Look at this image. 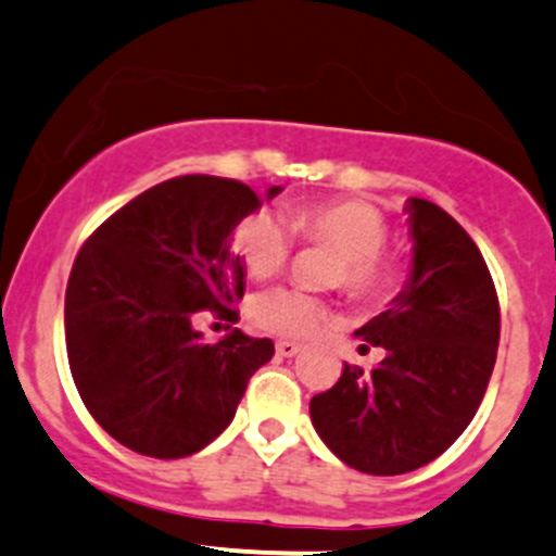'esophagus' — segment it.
<instances>
[{
  "mask_svg": "<svg viewBox=\"0 0 556 556\" xmlns=\"http://www.w3.org/2000/svg\"><path fill=\"white\" fill-rule=\"evenodd\" d=\"M301 352V343L295 341H277V354L279 356H295Z\"/></svg>",
  "mask_w": 556,
  "mask_h": 556,
  "instance_id": "34e87169",
  "label": "esophagus"
}]
</instances>
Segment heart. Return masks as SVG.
I'll use <instances>...</instances> for the list:
<instances>
[{"instance_id": "b5f03b06", "label": "heart", "mask_w": 556, "mask_h": 556, "mask_svg": "<svg viewBox=\"0 0 556 556\" xmlns=\"http://www.w3.org/2000/svg\"><path fill=\"white\" fill-rule=\"evenodd\" d=\"M295 237L327 244L338 253L330 282L362 303L383 301L400 288L402 263L386 253L389 220L378 207L359 200L295 204L288 215ZM288 226L268 210L250 213L231 231V250L250 277L266 279L290 258ZM255 327L279 338H312L330 325L332 312L323 298L298 288H271L250 303Z\"/></svg>"}]
</instances>
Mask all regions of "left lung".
Listing matches in <instances>:
<instances>
[{
	"label": "left lung",
	"instance_id": "left-lung-1",
	"mask_svg": "<svg viewBox=\"0 0 556 556\" xmlns=\"http://www.w3.org/2000/svg\"><path fill=\"white\" fill-rule=\"evenodd\" d=\"M413 271L383 314L354 332L381 365H343L312 396V424L346 466L378 477L420 469L464 434L498 354L493 277L464 226L429 200H407Z\"/></svg>",
	"mask_w": 556,
	"mask_h": 556
}]
</instances>
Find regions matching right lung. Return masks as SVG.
Listing matches in <instances>:
<instances>
[{"label":"right lung","instance_id":"1","mask_svg":"<svg viewBox=\"0 0 556 556\" xmlns=\"http://www.w3.org/2000/svg\"><path fill=\"white\" fill-rule=\"evenodd\" d=\"M279 186L266 191L268 200ZM261 207L250 186L180 175L143 191L81 244L66 288V352L90 416L119 445L186 458L237 413L268 338L233 330L204 343L191 319L239 317L244 266L233 226Z\"/></svg>","mask_w":556,"mask_h":556}]
</instances>
